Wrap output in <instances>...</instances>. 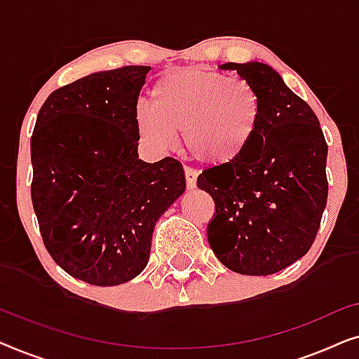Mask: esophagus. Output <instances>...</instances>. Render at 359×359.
Returning <instances> with one entry per match:
<instances>
[{"label": "esophagus", "mask_w": 359, "mask_h": 359, "mask_svg": "<svg viewBox=\"0 0 359 359\" xmlns=\"http://www.w3.org/2000/svg\"><path fill=\"white\" fill-rule=\"evenodd\" d=\"M184 175H186V186H188L189 189H194L196 180H198V173H196V170L189 168V166H184Z\"/></svg>", "instance_id": "esophagus-1"}]
</instances>
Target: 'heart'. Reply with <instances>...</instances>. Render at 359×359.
Instances as JSON below:
<instances>
[{"mask_svg": "<svg viewBox=\"0 0 359 359\" xmlns=\"http://www.w3.org/2000/svg\"><path fill=\"white\" fill-rule=\"evenodd\" d=\"M262 100L243 78L183 68L151 88V106L137 111L140 137L156 149L175 145L183 130L186 150L210 166L237 161L259 132Z\"/></svg>", "mask_w": 359, "mask_h": 359, "instance_id": "heart-1", "label": "heart"}]
</instances>
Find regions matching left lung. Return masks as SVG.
<instances>
[{"mask_svg": "<svg viewBox=\"0 0 359 359\" xmlns=\"http://www.w3.org/2000/svg\"><path fill=\"white\" fill-rule=\"evenodd\" d=\"M262 100L259 132L230 165L198 176L212 196L209 245L235 273L266 276L312 247L327 205V142L316 112L266 63H224Z\"/></svg>", "mask_w": 359, "mask_h": 359, "instance_id": "obj_1", "label": "left lung"}]
</instances>
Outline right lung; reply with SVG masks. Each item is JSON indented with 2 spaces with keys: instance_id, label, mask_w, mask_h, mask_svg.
I'll use <instances>...</instances> for the list:
<instances>
[{
  "instance_id": "obj_1",
  "label": "right lung",
  "mask_w": 359,
  "mask_h": 359,
  "mask_svg": "<svg viewBox=\"0 0 359 359\" xmlns=\"http://www.w3.org/2000/svg\"><path fill=\"white\" fill-rule=\"evenodd\" d=\"M150 67L93 73L58 88L31 137V198L58 266L95 286L134 279L161 214L184 193L178 160L139 158L137 101Z\"/></svg>"
}]
</instances>
